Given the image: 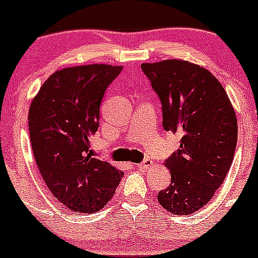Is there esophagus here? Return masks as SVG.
I'll use <instances>...</instances> for the list:
<instances>
[{
	"instance_id": "1",
	"label": "esophagus",
	"mask_w": 258,
	"mask_h": 258,
	"mask_svg": "<svg viewBox=\"0 0 258 258\" xmlns=\"http://www.w3.org/2000/svg\"><path fill=\"white\" fill-rule=\"evenodd\" d=\"M153 165V162H151L150 159H144V162L140 163V164H137V167L140 168V169H149V168Z\"/></svg>"
}]
</instances>
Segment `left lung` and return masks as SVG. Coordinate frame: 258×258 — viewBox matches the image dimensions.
I'll list each match as a JSON object with an SVG mask.
<instances>
[{
	"label": "left lung",
	"instance_id": "1",
	"mask_svg": "<svg viewBox=\"0 0 258 258\" xmlns=\"http://www.w3.org/2000/svg\"><path fill=\"white\" fill-rule=\"evenodd\" d=\"M141 70L162 103L163 127L180 136L165 159L170 184L158 201L169 213L189 215L221 186L237 148V118L229 98L208 70L179 59L143 63Z\"/></svg>",
	"mask_w": 258,
	"mask_h": 258
}]
</instances>
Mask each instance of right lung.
Instances as JSON below:
<instances>
[{"mask_svg": "<svg viewBox=\"0 0 258 258\" xmlns=\"http://www.w3.org/2000/svg\"><path fill=\"white\" fill-rule=\"evenodd\" d=\"M121 71L109 64L62 69L31 102L29 132L38 169L53 196L74 213L103 209L123 177L90 150L103 96Z\"/></svg>", "mask_w": 258, "mask_h": 258, "instance_id": "1", "label": "right lung"}]
</instances>
